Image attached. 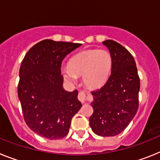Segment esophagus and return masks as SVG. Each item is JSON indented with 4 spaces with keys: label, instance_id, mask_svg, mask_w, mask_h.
Wrapping results in <instances>:
<instances>
[{
    "label": "esophagus",
    "instance_id": "34e87169",
    "mask_svg": "<svg viewBox=\"0 0 160 160\" xmlns=\"http://www.w3.org/2000/svg\"><path fill=\"white\" fill-rule=\"evenodd\" d=\"M78 99L80 100V101H81L82 103H84V101H86V99H87V93L84 91L79 92Z\"/></svg>",
    "mask_w": 160,
    "mask_h": 160
}]
</instances>
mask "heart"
<instances>
[{
    "label": "heart",
    "mask_w": 160,
    "mask_h": 160,
    "mask_svg": "<svg viewBox=\"0 0 160 160\" xmlns=\"http://www.w3.org/2000/svg\"><path fill=\"white\" fill-rule=\"evenodd\" d=\"M113 57L109 51L88 49L76 54L69 61L68 67L62 68L65 80L76 81V76H82L84 85L94 88L105 83L111 73Z\"/></svg>",
    "instance_id": "obj_1"
}]
</instances>
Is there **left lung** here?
Returning <instances> with one entry per match:
<instances>
[{
  "instance_id": "8db88e82",
  "label": "left lung",
  "mask_w": 160,
  "mask_h": 160,
  "mask_svg": "<svg viewBox=\"0 0 160 160\" xmlns=\"http://www.w3.org/2000/svg\"><path fill=\"white\" fill-rule=\"evenodd\" d=\"M113 57L110 76L104 85L92 91L93 113L89 125L97 135L108 137L122 133L138 109L140 79L134 57L118 42L105 40Z\"/></svg>"
}]
</instances>
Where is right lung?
Listing matches in <instances>:
<instances>
[{"instance_id": "obj_1", "label": "right lung", "mask_w": 160, "mask_h": 160, "mask_svg": "<svg viewBox=\"0 0 160 160\" xmlns=\"http://www.w3.org/2000/svg\"><path fill=\"white\" fill-rule=\"evenodd\" d=\"M81 46L45 39L32 47L19 70L18 94L29 128L47 139L68 134L72 118L82 104L78 91L63 88L61 64L67 55Z\"/></svg>"}]
</instances>
